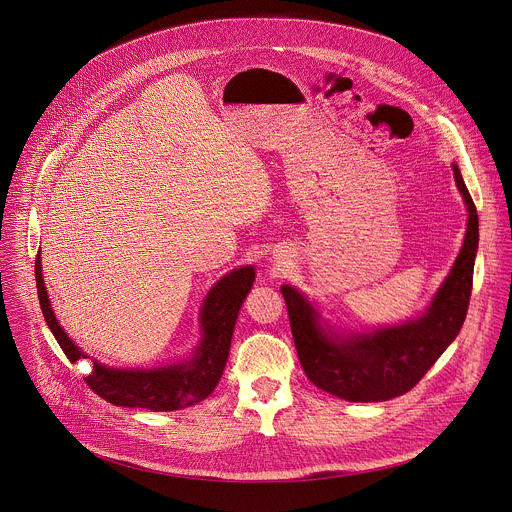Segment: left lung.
Masks as SVG:
<instances>
[{
    "mask_svg": "<svg viewBox=\"0 0 512 512\" xmlns=\"http://www.w3.org/2000/svg\"><path fill=\"white\" fill-rule=\"evenodd\" d=\"M454 176L469 212L465 239L452 273L418 320L340 340L320 326V316L298 290L281 288L300 365L318 389L349 402L400 397L418 385L459 334L471 298L479 218L455 165Z\"/></svg>",
    "mask_w": 512,
    "mask_h": 512,
    "instance_id": "1",
    "label": "left lung"
}]
</instances>
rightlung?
I'll list each match as a JSON object with an SVG mask.
<instances>
[{"label":"right lung","instance_id":"1","mask_svg":"<svg viewBox=\"0 0 512 512\" xmlns=\"http://www.w3.org/2000/svg\"><path fill=\"white\" fill-rule=\"evenodd\" d=\"M35 281L45 322L68 361L74 363L80 357H86L80 347L74 345V341L66 336V332L58 324L57 316L53 314L47 288L43 283L39 255L35 261ZM253 281V267H241L231 271L210 290L200 314L202 341L188 361L149 371H121L94 361L90 375L84 377V383L98 397L112 402L115 406L147 408L153 412L178 410L204 400L212 395V391L220 383L228 361L233 326Z\"/></svg>","mask_w":512,"mask_h":512}]
</instances>
